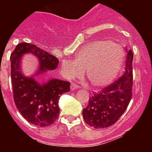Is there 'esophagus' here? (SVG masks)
<instances>
[{
  "label": "esophagus",
  "instance_id": "obj_1",
  "mask_svg": "<svg viewBox=\"0 0 152 152\" xmlns=\"http://www.w3.org/2000/svg\"><path fill=\"white\" fill-rule=\"evenodd\" d=\"M80 88L78 85H76V83H72L71 84V90L72 91H74V90H76V89H78V88Z\"/></svg>",
  "mask_w": 152,
  "mask_h": 152
}]
</instances>
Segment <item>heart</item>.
I'll return each instance as SVG.
<instances>
[{
    "mask_svg": "<svg viewBox=\"0 0 152 152\" xmlns=\"http://www.w3.org/2000/svg\"><path fill=\"white\" fill-rule=\"evenodd\" d=\"M123 64V53L119 46L109 41H96L84 47L76 59L63 60L61 72L68 80L87 77L92 87L108 85L118 76Z\"/></svg>",
    "mask_w": 152,
    "mask_h": 152,
    "instance_id": "heart-1",
    "label": "heart"
}]
</instances>
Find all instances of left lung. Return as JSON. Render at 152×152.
Here are the masks:
<instances>
[{
    "label": "left lung",
    "mask_w": 152,
    "mask_h": 152,
    "mask_svg": "<svg viewBox=\"0 0 152 152\" xmlns=\"http://www.w3.org/2000/svg\"><path fill=\"white\" fill-rule=\"evenodd\" d=\"M132 51L129 50L124 74L90 97L88 106L83 110V118L91 127H110L126 110L132 96Z\"/></svg>",
    "instance_id": "left-lung-1"
}]
</instances>
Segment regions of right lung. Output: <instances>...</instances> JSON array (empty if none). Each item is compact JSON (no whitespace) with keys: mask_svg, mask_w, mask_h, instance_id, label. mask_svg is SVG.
I'll use <instances>...</instances> for the list:
<instances>
[{"mask_svg":"<svg viewBox=\"0 0 152 152\" xmlns=\"http://www.w3.org/2000/svg\"><path fill=\"white\" fill-rule=\"evenodd\" d=\"M26 53H31L39 60L38 74L57 68L59 60L34 44L21 42L11 54V78L13 99L23 118L34 125L45 127L52 125L59 116L58 100L63 93L70 91V83L53 79L40 84L34 78L23 76L20 59Z\"/></svg>","mask_w":152,"mask_h":152,"instance_id":"obj_1","label":"right lung"}]
</instances>
